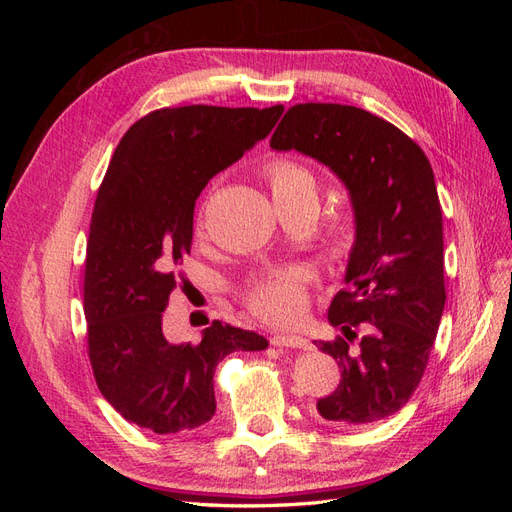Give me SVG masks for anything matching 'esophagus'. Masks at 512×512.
<instances>
[{"instance_id": "1", "label": "esophagus", "mask_w": 512, "mask_h": 512, "mask_svg": "<svg viewBox=\"0 0 512 512\" xmlns=\"http://www.w3.org/2000/svg\"><path fill=\"white\" fill-rule=\"evenodd\" d=\"M271 344L280 348H307L309 342L301 335H288V333H275L271 335Z\"/></svg>"}]
</instances>
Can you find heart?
<instances>
[{
    "label": "heart",
    "instance_id": "obj_1",
    "mask_svg": "<svg viewBox=\"0 0 512 512\" xmlns=\"http://www.w3.org/2000/svg\"><path fill=\"white\" fill-rule=\"evenodd\" d=\"M271 188L275 207L290 200L307 198L316 203V179L309 170L290 158H273L262 168ZM245 305L258 318L273 324L294 322L305 309V282L299 271H275L256 277L245 288Z\"/></svg>",
    "mask_w": 512,
    "mask_h": 512
}]
</instances>
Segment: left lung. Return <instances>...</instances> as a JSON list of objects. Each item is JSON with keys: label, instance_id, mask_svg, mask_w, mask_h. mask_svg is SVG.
Masks as SVG:
<instances>
[{"label": "left lung", "instance_id": "1", "mask_svg": "<svg viewBox=\"0 0 512 512\" xmlns=\"http://www.w3.org/2000/svg\"><path fill=\"white\" fill-rule=\"evenodd\" d=\"M271 147L329 166L350 194L348 288L329 307L342 335L314 342L337 361L342 380L316 408L337 427L376 423L416 391L444 312L442 209L431 164L393 123L348 104L290 106Z\"/></svg>", "mask_w": 512, "mask_h": 512}]
</instances>
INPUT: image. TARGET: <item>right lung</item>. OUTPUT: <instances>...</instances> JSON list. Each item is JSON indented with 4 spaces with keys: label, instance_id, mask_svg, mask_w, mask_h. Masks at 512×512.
<instances>
[{
    "label": "right lung",
    "instance_id": "obj_1",
    "mask_svg": "<svg viewBox=\"0 0 512 512\" xmlns=\"http://www.w3.org/2000/svg\"><path fill=\"white\" fill-rule=\"evenodd\" d=\"M269 108L177 106L123 134L98 190L85 260L87 352L104 399L153 433L190 431L215 414L213 376L226 354L269 342L213 320L203 339L168 342L164 309L175 265L192 250L194 205L280 119Z\"/></svg>",
    "mask_w": 512,
    "mask_h": 512
}]
</instances>
